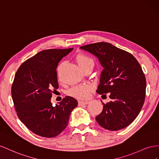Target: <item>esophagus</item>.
Returning a JSON list of instances; mask_svg holds the SVG:
<instances>
[{"instance_id": "esophagus-1", "label": "esophagus", "mask_w": 159, "mask_h": 159, "mask_svg": "<svg viewBox=\"0 0 159 159\" xmlns=\"http://www.w3.org/2000/svg\"><path fill=\"white\" fill-rule=\"evenodd\" d=\"M89 103L88 101H79V105H87Z\"/></svg>"}]
</instances>
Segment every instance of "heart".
I'll return each mask as SVG.
<instances>
[{
  "instance_id": "b5f03b06",
  "label": "heart",
  "mask_w": 159,
  "mask_h": 159,
  "mask_svg": "<svg viewBox=\"0 0 159 159\" xmlns=\"http://www.w3.org/2000/svg\"><path fill=\"white\" fill-rule=\"evenodd\" d=\"M76 62L80 68L87 65H93L92 58L84 54H79L76 57ZM93 87L90 84H79L73 86L69 90L68 94L70 96L79 99H87L89 97Z\"/></svg>"
}]
</instances>
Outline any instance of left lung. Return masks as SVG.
<instances>
[{
  "mask_svg": "<svg viewBox=\"0 0 159 159\" xmlns=\"http://www.w3.org/2000/svg\"><path fill=\"white\" fill-rule=\"evenodd\" d=\"M80 48L98 59L103 70L97 93H109L111 99L107 104L102 102L103 109L96 120L109 130L128 126L139 115L146 94V79L139 62L130 53L108 43L90 44Z\"/></svg>",
  "mask_w": 159,
  "mask_h": 159,
  "instance_id": "1",
  "label": "left lung"
}]
</instances>
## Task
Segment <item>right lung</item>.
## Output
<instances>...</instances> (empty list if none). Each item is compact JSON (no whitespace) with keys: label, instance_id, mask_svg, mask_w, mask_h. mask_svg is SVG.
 <instances>
[{"label":"right lung","instance_id":"right-lung-1","mask_svg":"<svg viewBox=\"0 0 159 159\" xmlns=\"http://www.w3.org/2000/svg\"><path fill=\"white\" fill-rule=\"evenodd\" d=\"M73 48L48 49L25 61L16 71L11 88L18 117L27 128L43 137H57L65 129L72 111L78 105L66 97L53 107L52 93L58 88L57 68Z\"/></svg>","mask_w":159,"mask_h":159}]
</instances>
